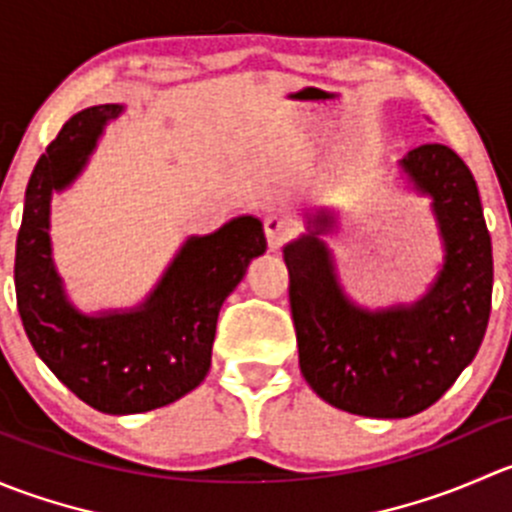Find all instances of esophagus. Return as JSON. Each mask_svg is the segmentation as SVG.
<instances>
[{"label":"esophagus","instance_id":"obj_1","mask_svg":"<svg viewBox=\"0 0 512 512\" xmlns=\"http://www.w3.org/2000/svg\"><path fill=\"white\" fill-rule=\"evenodd\" d=\"M265 235H267V245H270V250H277V247H280L282 242L292 235V223L285 218H280V215H267Z\"/></svg>","mask_w":512,"mask_h":512}]
</instances>
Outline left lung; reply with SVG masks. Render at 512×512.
<instances>
[{"instance_id": "8db88e82", "label": "left lung", "mask_w": 512, "mask_h": 512, "mask_svg": "<svg viewBox=\"0 0 512 512\" xmlns=\"http://www.w3.org/2000/svg\"><path fill=\"white\" fill-rule=\"evenodd\" d=\"M396 168L431 200L443 247L421 297L376 309L354 302L324 242L339 225L329 210L309 215L282 250L304 381L327 404L369 418H409L436 404L478 354L493 294V247L468 165L426 143Z\"/></svg>"}]
</instances>
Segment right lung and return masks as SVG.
Here are the masks:
<instances>
[{"mask_svg":"<svg viewBox=\"0 0 512 512\" xmlns=\"http://www.w3.org/2000/svg\"><path fill=\"white\" fill-rule=\"evenodd\" d=\"M123 111V103H101L64 123L29 178L14 260L19 317L34 352L84 404L111 416L160 409L200 386L220 307L267 250L260 218L240 215L210 235H190L136 307H76L54 265L51 198L79 178L106 123Z\"/></svg>","mask_w":512,"mask_h":512,"instance_id":"1","label":"right lung"}]
</instances>
